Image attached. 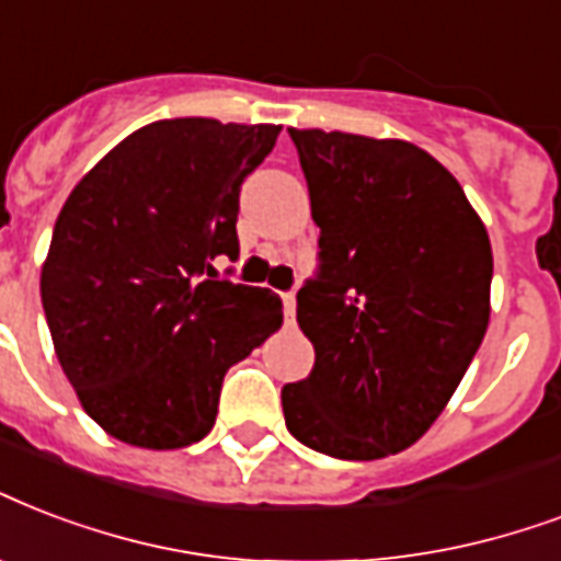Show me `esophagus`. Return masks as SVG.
Here are the masks:
<instances>
[{
	"mask_svg": "<svg viewBox=\"0 0 561 561\" xmlns=\"http://www.w3.org/2000/svg\"><path fill=\"white\" fill-rule=\"evenodd\" d=\"M282 302H285V318L288 323H294V314H297V294L290 290V294H282Z\"/></svg>",
	"mask_w": 561,
	"mask_h": 561,
	"instance_id": "esophagus-1",
	"label": "esophagus"
}]
</instances>
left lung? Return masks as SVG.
Masks as SVG:
<instances>
[{"label": "left lung", "mask_w": 561, "mask_h": 561, "mask_svg": "<svg viewBox=\"0 0 561 561\" xmlns=\"http://www.w3.org/2000/svg\"><path fill=\"white\" fill-rule=\"evenodd\" d=\"M320 226L297 294L314 370L282 388L288 433L335 459L412 447L450 403L491 318V241L450 170L397 138L288 128Z\"/></svg>", "instance_id": "1"}]
</instances>
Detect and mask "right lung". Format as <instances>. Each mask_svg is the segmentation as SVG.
I'll return each instance as SVG.
<instances>
[{
    "label": "right lung",
    "instance_id": "add662e5",
    "mask_svg": "<svg viewBox=\"0 0 561 561\" xmlns=\"http://www.w3.org/2000/svg\"><path fill=\"white\" fill-rule=\"evenodd\" d=\"M271 123L158 119L67 196L41 271L55 356L117 442L179 450L211 433L226 370L282 327L267 288L217 279L238 259V194Z\"/></svg>",
    "mask_w": 561,
    "mask_h": 561
}]
</instances>
